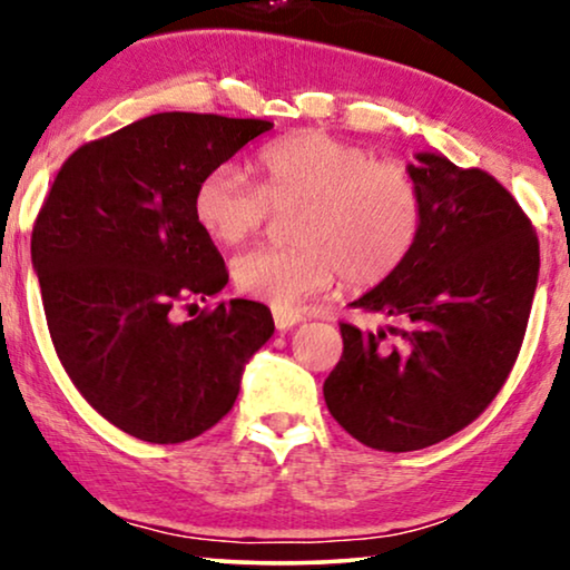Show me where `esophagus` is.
<instances>
[{"label": "esophagus", "mask_w": 570, "mask_h": 570, "mask_svg": "<svg viewBox=\"0 0 570 570\" xmlns=\"http://www.w3.org/2000/svg\"><path fill=\"white\" fill-rule=\"evenodd\" d=\"M272 316H275L277 330H291V326L306 322V316L298 314V311H287V308H275L272 311Z\"/></svg>", "instance_id": "1"}]
</instances>
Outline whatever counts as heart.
<instances>
[{
  "instance_id": "1",
  "label": "heart",
  "mask_w": 570,
  "mask_h": 570,
  "mask_svg": "<svg viewBox=\"0 0 570 570\" xmlns=\"http://www.w3.org/2000/svg\"><path fill=\"white\" fill-rule=\"evenodd\" d=\"M256 170L259 186L228 163L209 168L191 197L194 220L225 246L252 238L272 213L295 209V246H259L233 262V279L246 295L287 308L330 291L337 277L350 291H371L415 252L425 205L402 163L308 129L269 142Z\"/></svg>"
}]
</instances>
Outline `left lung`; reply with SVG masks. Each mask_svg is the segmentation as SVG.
Returning a JSON list of instances; mask_svg holds the SVG:
<instances>
[{
  "mask_svg": "<svg viewBox=\"0 0 570 570\" xmlns=\"http://www.w3.org/2000/svg\"><path fill=\"white\" fill-rule=\"evenodd\" d=\"M417 160L415 252L350 303L392 326L373 334L340 322L342 357L324 381L332 417L394 454L433 446L488 410L519 357L540 272L534 225L503 184L441 155Z\"/></svg>",
  "mask_w": 570,
  "mask_h": 570,
  "instance_id": "obj_1",
  "label": "left lung"
}]
</instances>
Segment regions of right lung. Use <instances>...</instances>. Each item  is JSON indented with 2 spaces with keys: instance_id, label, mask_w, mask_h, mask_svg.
I'll list each match as a JSON object with an SVG mask.
<instances>
[{
  "instance_id": "1",
  "label": "right lung",
  "mask_w": 570,
  "mask_h": 570,
  "mask_svg": "<svg viewBox=\"0 0 570 570\" xmlns=\"http://www.w3.org/2000/svg\"><path fill=\"white\" fill-rule=\"evenodd\" d=\"M269 129L217 114L145 116L77 147L36 217L30 256L53 350L85 402L139 441L184 443L220 423L246 361L275 332L269 308L244 298L176 322L228 283L194 220V189Z\"/></svg>"
}]
</instances>
